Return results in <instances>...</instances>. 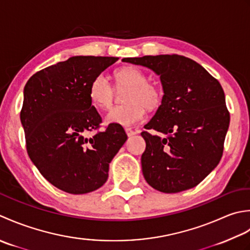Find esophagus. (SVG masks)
Here are the masks:
<instances>
[{
    "instance_id": "esophagus-1",
    "label": "esophagus",
    "mask_w": 250,
    "mask_h": 250,
    "mask_svg": "<svg viewBox=\"0 0 250 250\" xmlns=\"http://www.w3.org/2000/svg\"><path fill=\"white\" fill-rule=\"evenodd\" d=\"M125 131H126V134L128 137H131V136H134L136 134V131L132 130L131 128H125Z\"/></svg>"
}]
</instances>
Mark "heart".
<instances>
[{
  "label": "heart",
  "mask_w": 250,
  "mask_h": 250,
  "mask_svg": "<svg viewBox=\"0 0 250 250\" xmlns=\"http://www.w3.org/2000/svg\"><path fill=\"white\" fill-rule=\"evenodd\" d=\"M114 79L118 88H128L124 98L127 104L109 110L105 116L108 123L131 126L144 119L145 108L153 110L161 104V90L155 85L147 83L146 74L139 68H120L115 71ZM89 97L91 103L98 108H109L113 101L114 88L108 76L99 73L91 80Z\"/></svg>",
  "instance_id": "b5f03b06"
}]
</instances>
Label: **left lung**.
I'll return each mask as SVG.
<instances>
[{
	"label": "left lung",
	"instance_id": "1",
	"mask_svg": "<svg viewBox=\"0 0 250 250\" xmlns=\"http://www.w3.org/2000/svg\"><path fill=\"white\" fill-rule=\"evenodd\" d=\"M123 61L153 70L164 90L162 104L142 131L146 151L142 174L164 193L197 186L221 160L230 112L218 80L200 63L181 55L144 56Z\"/></svg>",
	"mask_w": 250,
	"mask_h": 250
}]
</instances>
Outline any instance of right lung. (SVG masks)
<instances>
[{"instance_id":"obj_1","label":"right lung","mask_w":250,"mask_h":250,"mask_svg":"<svg viewBox=\"0 0 250 250\" xmlns=\"http://www.w3.org/2000/svg\"><path fill=\"white\" fill-rule=\"evenodd\" d=\"M118 57L74 56L39 71L23 89L20 121L30 160L48 182L71 194L103 187L127 140L121 125L99 130L89 85Z\"/></svg>"}]
</instances>
